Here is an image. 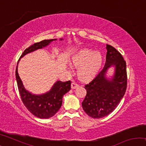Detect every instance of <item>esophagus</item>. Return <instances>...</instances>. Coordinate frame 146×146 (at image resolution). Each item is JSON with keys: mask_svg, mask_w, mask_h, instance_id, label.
<instances>
[{"mask_svg": "<svg viewBox=\"0 0 146 146\" xmlns=\"http://www.w3.org/2000/svg\"><path fill=\"white\" fill-rule=\"evenodd\" d=\"M77 87H78V84H77L75 83V82H73L72 83H71V88L75 89Z\"/></svg>", "mask_w": 146, "mask_h": 146, "instance_id": "obj_1", "label": "esophagus"}]
</instances>
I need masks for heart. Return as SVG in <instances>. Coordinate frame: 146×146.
Here are the masks:
<instances>
[{
    "instance_id": "obj_1",
    "label": "heart",
    "mask_w": 146,
    "mask_h": 146,
    "mask_svg": "<svg viewBox=\"0 0 146 146\" xmlns=\"http://www.w3.org/2000/svg\"><path fill=\"white\" fill-rule=\"evenodd\" d=\"M71 63L75 67H78L77 73L80 78L88 80L94 77L100 71L103 64V56L99 52H95L88 48H83L73 54Z\"/></svg>"
}]
</instances>
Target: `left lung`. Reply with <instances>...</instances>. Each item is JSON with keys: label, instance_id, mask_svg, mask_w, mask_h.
<instances>
[{"label": "left lung", "instance_id": "left-lung-1", "mask_svg": "<svg viewBox=\"0 0 146 146\" xmlns=\"http://www.w3.org/2000/svg\"><path fill=\"white\" fill-rule=\"evenodd\" d=\"M106 49L105 66L84 88L87 94L82 103V108L93 118H101L112 113L122 100L127 88L125 61L113 46L106 44ZM110 68L114 70L111 76H108Z\"/></svg>", "mask_w": 146, "mask_h": 146}]
</instances>
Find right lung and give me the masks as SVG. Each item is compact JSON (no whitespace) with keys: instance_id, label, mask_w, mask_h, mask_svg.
Masks as SVG:
<instances>
[{"instance_id":"add662e5","label":"right lung","mask_w":146,"mask_h":146,"mask_svg":"<svg viewBox=\"0 0 146 146\" xmlns=\"http://www.w3.org/2000/svg\"><path fill=\"white\" fill-rule=\"evenodd\" d=\"M57 39L44 40L40 42L35 43L26 49L22 54L17 63L16 68V80L19 91L24 106L33 115L40 118H49L52 117L61 108L63 96L71 90V81L61 82L57 80L54 84L50 90L42 94L32 93L24 87L23 82L18 73V64L21 58L28 53L33 52L37 49H42L48 46L51 42ZM63 38H60L62 40Z\"/></svg>"}]
</instances>
